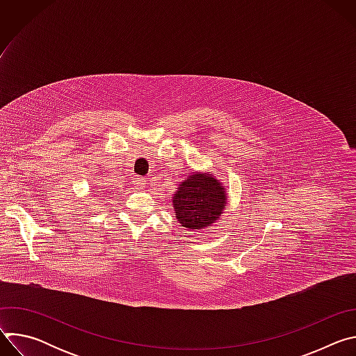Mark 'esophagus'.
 <instances>
[{
    "instance_id": "34e87169",
    "label": "esophagus",
    "mask_w": 356,
    "mask_h": 356,
    "mask_svg": "<svg viewBox=\"0 0 356 356\" xmlns=\"http://www.w3.org/2000/svg\"><path fill=\"white\" fill-rule=\"evenodd\" d=\"M134 184H135L136 188L142 190V188L146 187V179H143V177H136V179L134 180Z\"/></svg>"
}]
</instances>
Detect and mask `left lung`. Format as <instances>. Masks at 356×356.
Returning <instances> with one entry per match:
<instances>
[{
	"instance_id": "8db88e82",
	"label": "left lung",
	"mask_w": 356,
	"mask_h": 356,
	"mask_svg": "<svg viewBox=\"0 0 356 356\" xmlns=\"http://www.w3.org/2000/svg\"><path fill=\"white\" fill-rule=\"evenodd\" d=\"M221 183L204 173H194L179 186L172 202L177 221L187 229H202L220 218L227 195Z\"/></svg>"
}]
</instances>
